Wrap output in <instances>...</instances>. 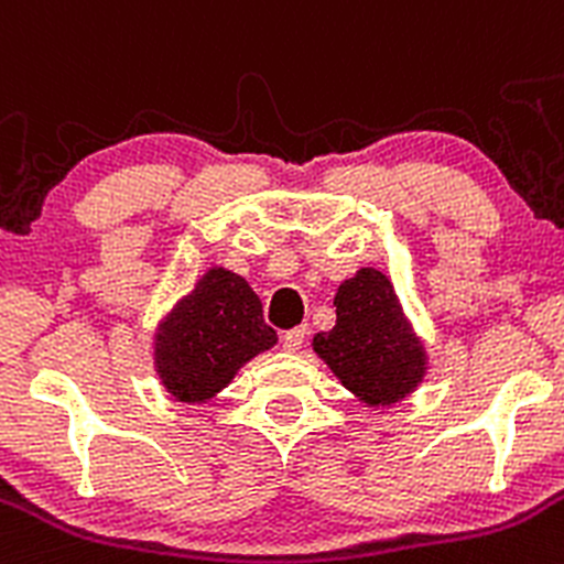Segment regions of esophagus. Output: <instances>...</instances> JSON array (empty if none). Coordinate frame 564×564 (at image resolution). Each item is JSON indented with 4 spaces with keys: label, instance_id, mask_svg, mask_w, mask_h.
<instances>
[{
    "label": "esophagus",
    "instance_id": "1",
    "mask_svg": "<svg viewBox=\"0 0 564 564\" xmlns=\"http://www.w3.org/2000/svg\"><path fill=\"white\" fill-rule=\"evenodd\" d=\"M305 327H297V329H289V332H283V337H281V343H283V348H286V351H297V348L302 346V343H305Z\"/></svg>",
    "mask_w": 564,
    "mask_h": 564
}]
</instances>
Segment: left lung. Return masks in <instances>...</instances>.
<instances>
[{"instance_id": "obj_1", "label": "left lung", "mask_w": 564, "mask_h": 564, "mask_svg": "<svg viewBox=\"0 0 564 564\" xmlns=\"http://www.w3.org/2000/svg\"><path fill=\"white\" fill-rule=\"evenodd\" d=\"M335 313V327L313 337V351L367 405L405 400L422 383L426 357L389 278L361 267L337 289Z\"/></svg>"}]
</instances>
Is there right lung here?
Segmentation results:
<instances>
[{
    "instance_id": "1",
    "label": "right lung",
    "mask_w": 564,
    "mask_h": 564,
    "mask_svg": "<svg viewBox=\"0 0 564 564\" xmlns=\"http://www.w3.org/2000/svg\"><path fill=\"white\" fill-rule=\"evenodd\" d=\"M262 302L246 278L213 267L156 332V372L181 402H205L235 378L246 361L275 346Z\"/></svg>"
}]
</instances>
